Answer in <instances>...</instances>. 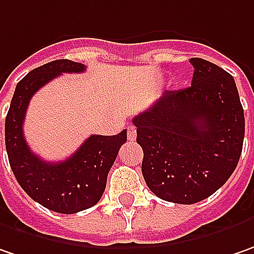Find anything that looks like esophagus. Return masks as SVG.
I'll return each instance as SVG.
<instances>
[{"label": "esophagus", "instance_id": "34e87169", "mask_svg": "<svg viewBox=\"0 0 254 254\" xmlns=\"http://www.w3.org/2000/svg\"><path fill=\"white\" fill-rule=\"evenodd\" d=\"M127 139H129L130 142H133V140L136 139V129H135V127H127Z\"/></svg>", "mask_w": 254, "mask_h": 254}]
</instances>
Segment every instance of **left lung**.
<instances>
[{
	"instance_id": "1",
	"label": "left lung",
	"mask_w": 254,
	"mask_h": 254,
	"mask_svg": "<svg viewBox=\"0 0 254 254\" xmlns=\"http://www.w3.org/2000/svg\"><path fill=\"white\" fill-rule=\"evenodd\" d=\"M192 85L166 91L132 119L143 150L142 175L158 197L200 202L235 172L243 148L245 114L233 76L192 58Z\"/></svg>"
}]
</instances>
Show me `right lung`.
Wrapping results in <instances>:
<instances>
[{
    "label": "right lung",
    "instance_id": "add662e5",
    "mask_svg": "<svg viewBox=\"0 0 254 254\" xmlns=\"http://www.w3.org/2000/svg\"><path fill=\"white\" fill-rule=\"evenodd\" d=\"M83 71V64L69 60L48 62L32 69L17 83L5 118L6 153L19 186L44 207L65 215L89 209L99 202L108 173L127 142V129L114 136L91 135L71 158L45 162L29 149L22 125L28 104L38 89L61 73Z\"/></svg>",
    "mask_w": 254,
    "mask_h": 254
}]
</instances>
